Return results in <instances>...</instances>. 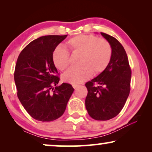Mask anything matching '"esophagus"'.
<instances>
[{"label":"esophagus","instance_id":"esophagus-1","mask_svg":"<svg viewBox=\"0 0 152 152\" xmlns=\"http://www.w3.org/2000/svg\"><path fill=\"white\" fill-rule=\"evenodd\" d=\"M72 86H73V88H74L75 89V88H77V87L78 86V85H72Z\"/></svg>","mask_w":152,"mask_h":152}]
</instances>
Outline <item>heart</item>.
<instances>
[{
	"label": "heart",
	"mask_w": 152,
	"mask_h": 152,
	"mask_svg": "<svg viewBox=\"0 0 152 152\" xmlns=\"http://www.w3.org/2000/svg\"><path fill=\"white\" fill-rule=\"evenodd\" d=\"M72 54L80 55L77 68H71L63 75L66 82L77 85L94 75L104 71L111 61L112 48L109 41L93 34H79L66 43ZM52 59L55 67L64 70L70 65V54L66 48L58 46L54 50Z\"/></svg>",
	"instance_id": "b5f03b06"
}]
</instances>
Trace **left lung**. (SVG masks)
I'll list each match as a JSON object with an SVG mask.
<instances>
[{
	"mask_svg": "<svg viewBox=\"0 0 152 152\" xmlns=\"http://www.w3.org/2000/svg\"><path fill=\"white\" fill-rule=\"evenodd\" d=\"M112 48L111 61L104 71L86 83L85 104L89 115L96 120H109L120 113L131 88V70L126 51L113 37L101 32Z\"/></svg>",
	"mask_w": 152,
	"mask_h": 152,
	"instance_id": "obj_1",
	"label": "left lung"
}]
</instances>
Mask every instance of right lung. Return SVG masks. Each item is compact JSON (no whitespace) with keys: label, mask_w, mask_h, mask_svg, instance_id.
Masks as SVG:
<instances>
[{"label":"right lung","mask_w":152,"mask_h":152,"mask_svg":"<svg viewBox=\"0 0 152 152\" xmlns=\"http://www.w3.org/2000/svg\"><path fill=\"white\" fill-rule=\"evenodd\" d=\"M66 37H39L26 45L16 61L14 77L17 96L31 117L39 121L61 117L74 91L68 83L57 86L59 73L52 59L54 50Z\"/></svg>","instance_id":"add662e5"}]
</instances>
